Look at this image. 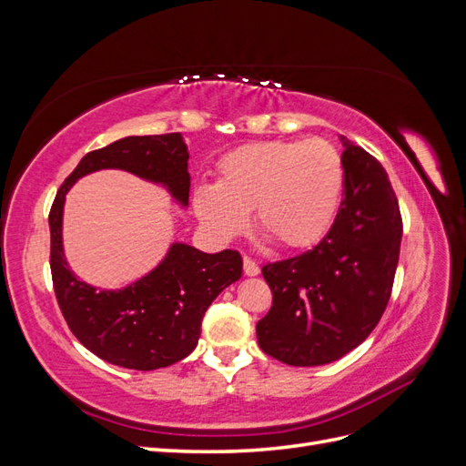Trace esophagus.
<instances>
[{"mask_svg": "<svg viewBox=\"0 0 466 466\" xmlns=\"http://www.w3.org/2000/svg\"><path fill=\"white\" fill-rule=\"evenodd\" d=\"M243 266H245V274H247V276H258V274H260L258 264H257L255 260H252V258H248V257L243 258Z\"/></svg>", "mask_w": 466, "mask_h": 466, "instance_id": "34e87169", "label": "esophagus"}]
</instances>
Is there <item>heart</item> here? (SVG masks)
Returning a JSON list of instances; mask_svg holds the SVG:
<instances>
[{
	"label": "heart",
	"mask_w": 466,
	"mask_h": 466,
	"mask_svg": "<svg viewBox=\"0 0 466 466\" xmlns=\"http://www.w3.org/2000/svg\"><path fill=\"white\" fill-rule=\"evenodd\" d=\"M218 173V185H200L192 204L223 238L243 233L255 208L260 229L288 248H309L330 231L342 204V155L320 137L241 146L223 155Z\"/></svg>",
	"instance_id": "heart-1"
}]
</instances>
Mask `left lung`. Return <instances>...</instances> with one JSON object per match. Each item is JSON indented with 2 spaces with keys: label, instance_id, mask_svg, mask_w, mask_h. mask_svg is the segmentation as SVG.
I'll return each mask as SVG.
<instances>
[{
  "label": "left lung",
  "instance_id": "left-lung-1",
  "mask_svg": "<svg viewBox=\"0 0 466 466\" xmlns=\"http://www.w3.org/2000/svg\"><path fill=\"white\" fill-rule=\"evenodd\" d=\"M342 139L344 200L311 250L262 266L272 307L257 322L264 354L298 368L340 360L383 317L397 272L402 218L383 165Z\"/></svg>",
  "mask_w": 466,
  "mask_h": 466
}]
</instances>
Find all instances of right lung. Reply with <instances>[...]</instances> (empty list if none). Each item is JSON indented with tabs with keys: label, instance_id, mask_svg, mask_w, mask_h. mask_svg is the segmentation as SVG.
Returning a JSON list of instances; mask_svg holds the SVG:
<instances>
[{
	"label": "right lung",
	"instance_id": "add662e5",
	"mask_svg": "<svg viewBox=\"0 0 466 466\" xmlns=\"http://www.w3.org/2000/svg\"><path fill=\"white\" fill-rule=\"evenodd\" d=\"M101 168H122L163 185L188 206V149L180 134L130 136L89 151L56 194L50 223V270L56 299L69 330L101 360L126 370L151 371L187 358L198 344L204 313L243 274V258L225 248L208 255L175 243L157 268L122 289H96L66 262L62 216L77 178Z\"/></svg>",
	"mask_w": 466,
	"mask_h": 466
}]
</instances>
